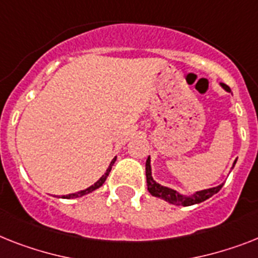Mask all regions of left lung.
<instances>
[{"mask_svg":"<svg viewBox=\"0 0 258 258\" xmlns=\"http://www.w3.org/2000/svg\"><path fill=\"white\" fill-rule=\"evenodd\" d=\"M220 86L227 91V92H231V88H229L227 84L224 83H220ZM237 161V159H236ZM236 161L233 162V166H232V169L235 167ZM146 183H148V191L152 194L153 197L159 198V199H163L167 203L174 204V206H192V204H199L202 202L207 201L210 199L212 195L215 194H218L220 191V188L223 187L224 183H221L219 186L216 187H211V188H207V190H201L197 191V192L191 194V195H183V194L178 192L174 188H170V187L162 186V184H159L158 182H155L153 179L152 175V165H150V157H148L146 159Z\"/></svg>","mask_w":258,"mask_h":258,"instance_id":"left-lung-1","label":"left lung"}]
</instances>
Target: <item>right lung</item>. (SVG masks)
<instances>
[{
	"mask_svg": "<svg viewBox=\"0 0 258 258\" xmlns=\"http://www.w3.org/2000/svg\"><path fill=\"white\" fill-rule=\"evenodd\" d=\"M116 158H117V157H114V158L112 159V162H110V165L108 166V169H106L105 174H104V175L101 176V178H100V179L97 180V182H96V183H93L92 186H89L88 188H86V190H82V191H79V192H75V194H70V195H66V197H63V198H64V199H72V198H82V197H84V195H88V194L93 192V191H95V190H97V188H99V187H101V186H103V184H104V182H105V180H106V178H108V175H109L110 170H112V166H113V163L116 162Z\"/></svg>",
	"mask_w": 258,
	"mask_h": 258,
	"instance_id": "add662e5",
	"label": "right lung"
}]
</instances>
